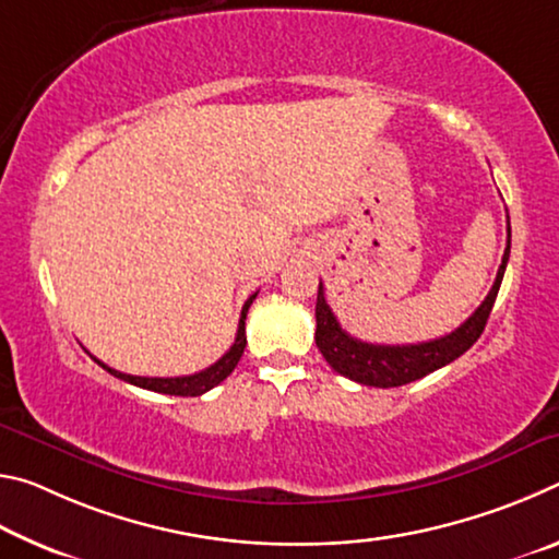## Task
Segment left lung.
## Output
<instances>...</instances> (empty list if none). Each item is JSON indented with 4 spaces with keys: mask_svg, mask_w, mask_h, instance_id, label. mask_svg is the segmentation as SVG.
Here are the masks:
<instances>
[{
    "mask_svg": "<svg viewBox=\"0 0 559 559\" xmlns=\"http://www.w3.org/2000/svg\"><path fill=\"white\" fill-rule=\"evenodd\" d=\"M510 257V219H508V249L503 253V261H500L498 276L493 281V288L488 290L486 300L480 302L466 323L453 330V333L429 340V343L419 345H372L362 343L353 335H347L343 328H340L337 318L330 310L325 300V288L323 283L318 286V300H316V345L328 365L333 367L347 380L367 384V386H402L414 380H421L429 372L439 370V367L453 362V359L461 357L466 349L476 343L484 333L488 323L490 310H493L496 296L500 290V281H503V273L508 266Z\"/></svg>",
    "mask_w": 559,
    "mask_h": 559,
    "instance_id": "left-lung-1",
    "label": "left lung"
}]
</instances>
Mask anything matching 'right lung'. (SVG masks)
<instances>
[{"mask_svg":"<svg viewBox=\"0 0 559 559\" xmlns=\"http://www.w3.org/2000/svg\"><path fill=\"white\" fill-rule=\"evenodd\" d=\"M253 298H257V293H253V296H249V300L243 302L241 318H239V330H236L234 345L226 349V353L219 359H216L214 365H210L202 372L185 374V377H138V374H126V372L112 370V367L103 365L100 359H96V357H93V359H96L103 370H108L112 377H118V380L128 382V384L143 386V390L159 392V394H175V396H200L204 392H210L212 386L224 382L226 377L234 372V367L239 365V359L243 355V347H246V313H249Z\"/></svg>","mask_w":559,"mask_h":559,"instance_id":"obj_1","label":"right lung"}]
</instances>
